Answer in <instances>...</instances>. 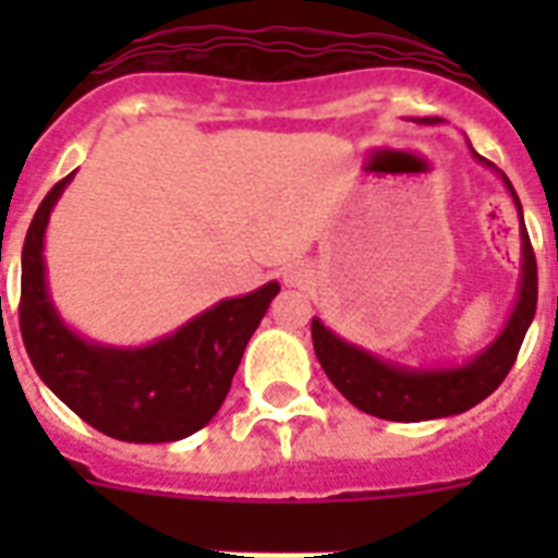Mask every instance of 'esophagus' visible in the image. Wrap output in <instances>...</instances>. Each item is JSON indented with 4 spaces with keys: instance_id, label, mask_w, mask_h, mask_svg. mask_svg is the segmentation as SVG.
Listing matches in <instances>:
<instances>
[{
    "instance_id": "esophagus-1",
    "label": "esophagus",
    "mask_w": 558,
    "mask_h": 558,
    "mask_svg": "<svg viewBox=\"0 0 558 558\" xmlns=\"http://www.w3.org/2000/svg\"><path fill=\"white\" fill-rule=\"evenodd\" d=\"M280 278H283V283H287V287H306V283L313 280V266L304 260H292L283 266Z\"/></svg>"
}]
</instances>
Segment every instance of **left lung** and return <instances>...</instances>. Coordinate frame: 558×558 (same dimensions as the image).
<instances>
[{"label":"left lung","instance_id":"8db88e82","mask_svg":"<svg viewBox=\"0 0 558 558\" xmlns=\"http://www.w3.org/2000/svg\"><path fill=\"white\" fill-rule=\"evenodd\" d=\"M414 124L434 126L440 118H411ZM469 144V142H466ZM472 150V144H469ZM472 159L484 168H493L504 187L510 191L512 205L519 210V236H521V275L519 295L512 304L501 332L486 348H481L472 359L460 365H405L393 362L379 353L359 348L353 341L341 339L315 315L313 318V348L322 362L324 373L341 390V397L350 399L359 411H365L379 420L393 423H420V420H440V416L463 414L477 402H484L504 376L510 373L512 362L519 356V348L527 336L538 301L536 254L530 245L527 228H524V210L512 191L510 179L501 170L481 159L472 150Z\"/></svg>","mask_w":558,"mask_h":558}]
</instances>
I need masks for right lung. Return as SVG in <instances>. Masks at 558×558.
Wrapping results in <instances>:
<instances>
[{
  "label": "right lung",
  "instance_id": "right-lung-1",
  "mask_svg": "<svg viewBox=\"0 0 558 558\" xmlns=\"http://www.w3.org/2000/svg\"><path fill=\"white\" fill-rule=\"evenodd\" d=\"M74 173L57 182L31 219L22 245L20 330L31 365L54 397L107 437L124 442H173L214 420L226 402L243 350L260 327L278 280L222 298L191 322L138 348L86 339L63 322L51 301L46 228Z\"/></svg>",
  "mask_w": 558,
  "mask_h": 558
}]
</instances>
